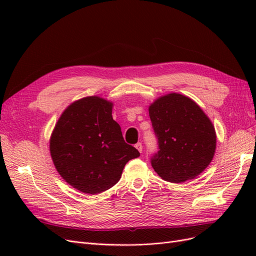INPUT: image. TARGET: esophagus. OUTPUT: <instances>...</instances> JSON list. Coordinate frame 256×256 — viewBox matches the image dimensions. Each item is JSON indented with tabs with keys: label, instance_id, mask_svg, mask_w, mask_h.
Segmentation results:
<instances>
[{
	"label": "esophagus",
	"instance_id": "1",
	"mask_svg": "<svg viewBox=\"0 0 256 256\" xmlns=\"http://www.w3.org/2000/svg\"><path fill=\"white\" fill-rule=\"evenodd\" d=\"M136 148L138 150V152H143V147H142V143H140V142H138V143H136Z\"/></svg>",
	"mask_w": 256,
	"mask_h": 256
}]
</instances>
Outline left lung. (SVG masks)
Wrapping results in <instances>:
<instances>
[{
    "label": "left lung",
    "mask_w": 256,
    "mask_h": 256,
    "mask_svg": "<svg viewBox=\"0 0 256 256\" xmlns=\"http://www.w3.org/2000/svg\"><path fill=\"white\" fill-rule=\"evenodd\" d=\"M148 112L159 143L152 166L162 180L184 182L210 164L216 146V130L194 100L168 92L152 102Z\"/></svg>",
    "instance_id": "obj_1"
}]
</instances>
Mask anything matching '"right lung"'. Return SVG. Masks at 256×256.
<instances>
[{
  "label": "right lung",
  "mask_w": 256,
  "mask_h": 256,
  "mask_svg": "<svg viewBox=\"0 0 256 256\" xmlns=\"http://www.w3.org/2000/svg\"><path fill=\"white\" fill-rule=\"evenodd\" d=\"M113 102L88 96L60 114L49 141L50 154L60 177L85 194H98L120 180L126 164L140 156L128 145L112 118Z\"/></svg>",
  "instance_id": "1"
}]
</instances>
